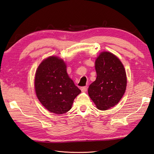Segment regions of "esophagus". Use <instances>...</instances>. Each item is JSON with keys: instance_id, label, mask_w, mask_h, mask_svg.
I'll use <instances>...</instances> for the list:
<instances>
[{"instance_id": "esophagus-1", "label": "esophagus", "mask_w": 154, "mask_h": 154, "mask_svg": "<svg viewBox=\"0 0 154 154\" xmlns=\"http://www.w3.org/2000/svg\"><path fill=\"white\" fill-rule=\"evenodd\" d=\"M80 90H81V91H82V92H86L87 91V90H88V88H87V86L81 87L80 88Z\"/></svg>"}]
</instances>
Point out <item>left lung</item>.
<instances>
[{
	"label": "left lung",
	"mask_w": 154,
	"mask_h": 154,
	"mask_svg": "<svg viewBox=\"0 0 154 154\" xmlns=\"http://www.w3.org/2000/svg\"><path fill=\"white\" fill-rule=\"evenodd\" d=\"M95 68L97 77L89 86V96L98 109L107 110L123 96L127 83L126 71L117 57L105 51L95 60Z\"/></svg>",
	"instance_id": "left-lung-1"
}]
</instances>
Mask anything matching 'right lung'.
Returning a JSON list of instances; mask_svg holds the SVG:
<instances>
[{"label": "right lung", "mask_w": 154, "mask_h": 154, "mask_svg": "<svg viewBox=\"0 0 154 154\" xmlns=\"http://www.w3.org/2000/svg\"><path fill=\"white\" fill-rule=\"evenodd\" d=\"M34 83L41 103L57 115L69 111L81 92L68 76L65 63L57 57H49L42 61L36 70Z\"/></svg>", "instance_id": "add662e5"}]
</instances>
